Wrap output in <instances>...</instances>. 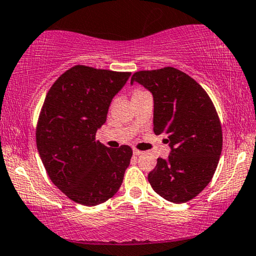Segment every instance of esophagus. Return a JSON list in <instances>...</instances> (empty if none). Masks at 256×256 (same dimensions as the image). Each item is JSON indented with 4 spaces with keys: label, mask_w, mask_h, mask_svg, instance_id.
Returning <instances> with one entry per match:
<instances>
[{
    "label": "esophagus",
    "mask_w": 256,
    "mask_h": 256,
    "mask_svg": "<svg viewBox=\"0 0 256 256\" xmlns=\"http://www.w3.org/2000/svg\"><path fill=\"white\" fill-rule=\"evenodd\" d=\"M133 154H134V156H140V154H142V150H139L133 148Z\"/></svg>",
    "instance_id": "esophagus-1"
}]
</instances>
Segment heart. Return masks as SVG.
<instances>
[{"mask_svg": "<svg viewBox=\"0 0 256 256\" xmlns=\"http://www.w3.org/2000/svg\"><path fill=\"white\" fill-rule=\"evenodd\" d=\"M144 92H144V90H139V89H138V90H134V92H133V97H134V96H138V95H142V94H144Z\"/></svg>", "mask_w": 256, "mask_h": 256, "instance_id": "heart-1", "label": "heart"}]
</instances>
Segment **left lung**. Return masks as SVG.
I'll use <instances>...</instances> for the list:
<instances>
[{
  "instance_id": "8db88e82",
  "label": "left lung",
  "mask_w": 256,
  "mask_h": 256,
  "mask_svg": "<svg viewBox=\"0 0 256 256\" xmlns=\"http://www.w3.org/2000/svg\"><path fill=\"white\" fill-rule=\"evenodd\" d=\"M153 95V126L164 133L170 147L148 174L158 195L172 203H186L211 181L222 154V133L210 97L197 82L172 67L142 70L132 75Z\"/></svg>"
}]
</instances>
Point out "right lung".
Returning a JSON list of instances; mask_svg holds the SVG:
<instances>
[{"instance_id":"right-lung-1","label":"right lung","mask_w":256,"mask_h":256,"mask_svg":"<svg viewBox=\"0 0 256 256\" xmlns=\"http://www.w3.org/2000/svg\"><path fill=\"white\" fill-rule=\"evenodd\" d=\"M130 75L78 64L64 72L45 97L37 148L51 181L75 203H104L123 183L131 147L110 150L95 136Z\"/></svg>"}]
</instances>
